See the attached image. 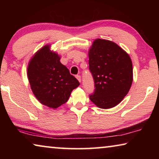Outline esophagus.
<instances>
[{
  "label": "esophagus",
  "instance_id": "1",
  "mask_svg": "<svg viewBox=\"0 0 159 159\" xmlns=\"http://www.w3.org/2000/svg\"><path fill=\"white\" fill-rule=\"evenodd\" d=\"M76 79H78V80H79V82L81 81V77H80V75H76Z\"/></svg>",
  "mask_w": 159,
  "mask_h": 159
}]
</instances>
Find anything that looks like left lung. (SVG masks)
Wrapping results in <instances>:
<instances>
[{"label":"left lung","mask_w":159,"mask_h":159,"mask_svg":"<svg viewBox=\"0 0 159 159\" xmlns=\"http://www.w3.org/2000/svg\"><path fill=\"white\" fill-rule=\"evenodd\" d=\"M89 70L95 90L90 100L102 109L112 108L127 95L133 83V64L117 44L97 39L89 50Z\"/></svg>","instance_id":"obj_1"}]
</instances>
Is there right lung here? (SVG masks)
I'll list each match as a JSON object with an SVG mask.
<instances>
[{
	"label": "right lung",
	"mask_w": 159,
	"mask_h": 159,
	"mask_svg": "<svg viewBox=\"0 0 159 159\" xmlns=\"http://www.w3.org/2000/svg\"><path fill=\"white\" fill-rule=\"evenodd\" d=\"M57 53L45 45L29 61L27 75L34 95L41 104L56 109L68 101L72 90L80 85L60 61Z\"/></svg>",
	"instance_id": "obj_1"
}]
</instances>
